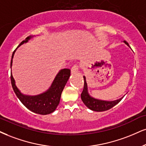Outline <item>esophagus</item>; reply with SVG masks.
<instances>
[{"instance_id":"obj_1","label":"esophagus","mask_w":146,"mask_h":146,"mask_svg":"<svg viewBox=\"0 0 146 146\" xmlns=\"http://www.w3.org/2000/svg\"><path fill=\"white\" fill-rule=\"evenodd\" d=\"M78 72V65H74L71 68V74H74L77 73Z\"/></svg>"}]
</instances>
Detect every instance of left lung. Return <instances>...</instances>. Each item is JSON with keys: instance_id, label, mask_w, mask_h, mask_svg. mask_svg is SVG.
Here are the masks:
<instances>
[{"instance_id": "left-lung-1", "label": "left lung", "mask_w": 146, "mask_h": 146, "mask_svg": "<svg viewBox=\"0 0 146 146\" xmlns=\"http://www.w3.org/2000/svg\"><path fill=\"white\" fill-rule=\"evenodd\" d=\"M124 42L127 45H129L128 42H127L125 40ZM84 78V88L83 91L81 93V100L82 102L88 108L91 110L93 111H103L110 110L111 108L114 107V106H116L117 104H118L120 101L122 100L123 98L118 99V100H114V101H106V100H98V99L93 98L92 96L89 95V92H88V87H87V83L86 81V77L83 76Z\"/></svg>"}]
</instances>
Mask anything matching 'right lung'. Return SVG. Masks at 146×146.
Wrapping results in <instances>:
<instances>
[{
    "instance_id": "add662e5",
    "label": "right lung",
    "mask_w": 146,
    "mask_h": 146,
    "mask_svg": "<svg viewBox=\"0 0 146 146\" xmlns=\"http://www.w3.org/2000/svg\"><path fill=\"white\" fill-rule=\"evenodd\" d=\"M33 38L32 36L27 37L24 40H23L17 48L20 46L23 43H26ZM16 48V49H17ZM16 49L12 54L11 61V69L13 58ZM70 76V69H62L57 73L55 79L52 82L51 87L46 90L45 92L40 93L36 95H24L19 91L15 84V81L13 77L12 73H11V81L13 89L17 95V97L20 100V102L28 110L38 114L46 115L53 112L57 108L60 102L61 95L64 90V88L67 83L68 79Z\"/></svg>"
}]
</instances>
